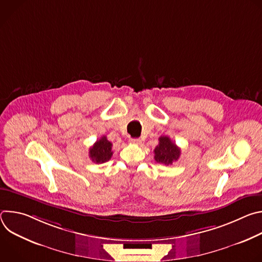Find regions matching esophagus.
<instances>
[{
	"mask_svg": "<svg viewBox=\"0 0 262 262\" xmlns=\"http://www.w3.org/2000/svg\"><path fill=\"white\" fill-rule=\"evenodd\" d=\"M130 142L133 144H140L141 143V140L139 138H134V139H130Z\"/></svg>",
	"mask_w": 262,
	"mask_h": 262,
	"instance_id": "1",
	"label": "esophagus"
}]
</instances>
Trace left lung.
Wrapping results in <instances>:
<instances>
[{
  "label": "left lung",
  "instance_id": "obj_1",
  "mask_svg": "<svg viewBox=\"0 0 262 262\" xmlns=\"http://www.w3.org/2000/svg\"><path fill=\"white\" fill-rule=\"evenodd\" d=\"M155 160L163 165H172L180 157V148L168 137L161 136L159 138V145L154 150Z\"/></svg>",
  "mask_w": 262,
  "mask_h": 262
}]
</instances>
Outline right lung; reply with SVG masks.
Instances as JSON below:
<instances>
[{
  "mask_svg": "<svg viewBox=\"0 0 262 262\" xmlns=\"http://www.w3.org/2000/svg\"><path fill=\"white\" fill-rule=\"evenodd\" d=\"M112 156H113L112 143L106 139L105 136L97 140L89 149V158L93 163L96 164H102L107 162L112 158Z\"/></svg>",
  "mask_w": 262,
  "mask_h": 262,
  "instance_id": "1",
  "label": "right lung"
}]
</instances>
